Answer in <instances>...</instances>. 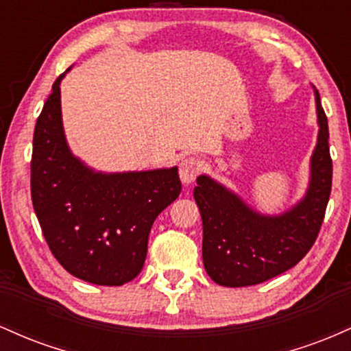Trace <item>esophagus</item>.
<instances>
[{
  "label": "esophagus",
  "instance_id": "esophagus-1",
  "mask_svg": "<svg viewBox=\"0 0 351 351\" xmlns=\"http://www.w3.org/2000/svg\"><path fill=\"white\" fill-rule=\"evenodd\" d=\"M201 168H203V165H201L199 160L193 158V156H189V158H184L183 162L180 163V178H181V183L183 184H191L193 181L196 180V176L199 175Z\"/></svg>",
  "mask_w": 351,
  "mask_h": 351
}]
</instances>
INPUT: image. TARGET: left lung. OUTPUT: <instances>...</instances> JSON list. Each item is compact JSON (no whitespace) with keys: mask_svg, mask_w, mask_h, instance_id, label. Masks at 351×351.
Listing matches in <instances>:
<instances>
[{"mask_svg":"<svg viewBox=\"0 0 351 351\" xmlns=\"http://www.w3.org/2000/svg\"><path fill=\"white\" fill-rule=\"evenodd\" d=\"M315 92L318 136L310 156L304 198L280 215H263L208 175L196 178L195 201L203 219V264L224 287H247L293 267L310 251L324 223L332 189L328 123Z\"/></svg>","mask_w":351,"mask_h":351,"instance_id":"obj_1","label":"left lung"}]
</instances>
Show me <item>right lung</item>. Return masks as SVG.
Returning a JSON list of instances; mask_svg holds the SVG:
<instances>
[{
  "label": "right lung",
  "instance_id": "obj_1",
  "mask_svg": "<svg viewBox=\"0 0 351 351\" xmlns=\"http://www.w3.org/2000/svg\"><path fill=\"white\" fill-rule=\"evenodd\" d=\"M56 79L34 128L31 198L59 264L90 284L123 285L142 271L153 221L180 196L178 168L104 173L71 152Z\"/></svg>",
  "mask_w": 351,
  "mask_h": 351
}]
</instances>
